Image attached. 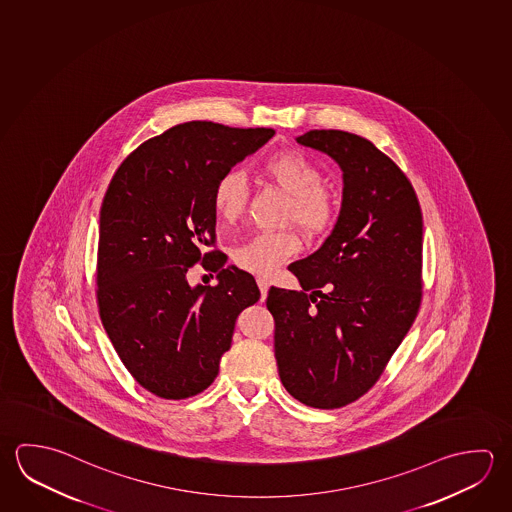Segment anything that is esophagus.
I'll return each instance as SVG.
<instances>
[{"label": "esophagus", "instance_id": "1", "mask_svg": "<svg viewBox=\"0 0 512 512\" xmlns=\"http://www.w3.org/2000/svg\"><path fill=\"white\" fill-rule=\"evenodd\" d=\"M257 284H259L260 289V295H262V298H266V295H268V289H269V280L268 278H257Z\"/></svg>", "mask_w": 512, "mask_h": 512}]
</instances>
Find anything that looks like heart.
Instances as JSON below:
<instances>
[{
  "label": "heart",
  "mask_w": 512,
  "mask_h": 512,
  "mask_svg": "<svg viewBox=\"0 0 512 512\" xmlns=\"http://www.w3.org/2000/svg\"><path fill=\"white\" fill-rule=\"evenodd\" d=\"M262 171L278 189L287 194L284 221L295 223L305 235L320 237L336 221V203L322 187V172L307 154L287 149L271 154ZM212 203L217 217L234 223L243 216L248 203V183L239 169H228L216 181ZM300 250L293 232H260L234 250V262L244 271L266 277Z\"/></svg>",
  "instance_id": "heart-1"
}]
</instances>
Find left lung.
Instances as JSON below:
<instances>
[{
    "label": "left lung",
    "mask_w": 512,
    "mask_h": 512,
    "mask_svg": "<svg viewBox=\"0 0 512 512\" xmlns=\"http://www.w3.org/2000/svg\"><path fill=\"white\" fill-rule=\"evenodd\" d=\"M298 144L343 171L338 221L289 264L302 289L271 287L278 376L300 403L332 410L367 394L419 313L422 214L404 172L367 138L313 129Z\"/></svg>",
    "instance_id": "left-lung-1"
}]
</instances>
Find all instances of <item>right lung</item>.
Returning <instances> with one entry per match:
<instances>
[{
    "label": "right lung",
    "mask_w": 512,
    "mask_h": 512,
    "mask_svg": "<svg viewBox=\"0 0 512 512\" xmlns=\"http://www.w3.org/2000/svg\"><path fill=\"white\" fill-rule=\"evenodd\" d=\"M273 129L187 122L135 149L100 208L97 304L118 358L163 399L201 394L219 374L235 320L260 298L255 278L216 246V181L266 144ZM203 263L216 287L190 288Z\"/></svg>",
    "instance_id": "add662e5"
}]
</instances>
